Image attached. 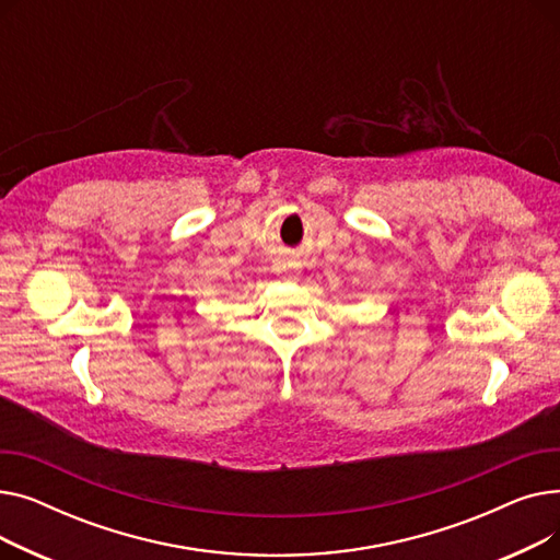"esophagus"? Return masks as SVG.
<instances>
[{
  "label": "esophagus",
  "instance_id": "esophagus-1",
  "mask_svg": "<svg viewBox=\"0 0 560 560\" xmlns=\"http://www.w3.org/2000/svg\"><path fill=\"white\" fill-rule=\"evenodd\" d=\"M277 272H290V262H281L279 268H277Z\"/></svg>",
  "mask_w": 560,
  "mask_h": 560
}]
</instances>
